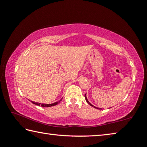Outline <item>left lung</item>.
<instances>
[{"label":"left lung","instance_id":"left-lung-1","mask_svg":"<svg viewBox=\"0 0 147 147\" xmlns=\"http://www.w3.org/2000/svg\"><path fill=\"white\" fill-rule=\"evenodd\" d=\"M85 98H86V102H88L89 105L90 106H93V107H94V108H97V109H100V108H96V107H94L93 105H92V104L89 102L88 100V98H87V97H86V94H85Z\"/></svg>","mask_w":147,"mask_h":147}]
</instances>
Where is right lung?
<instances>
[{"label": "right lung", "mask_w": 147, "mask_h": 147, "mask_svg": "<svg viewBox=\"0 0 147 147\" xmlns=\"http://www.w3.org/2000/svg\"><path fill=\"white\" fill-rule=\"evenodd\" d=\"M62 98L60 100H59L58 102H54L53 104H41V103H38V102H32V103L36 104V105H38V106H41L42 107H51V106H55L56 104H58L59 102L61 101Z\"/></svg>", "instance_id": "add662e5"}]
</instances>
